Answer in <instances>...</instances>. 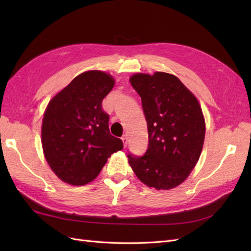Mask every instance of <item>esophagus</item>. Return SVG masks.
Here are the masks:
<instances>
[{
  "mask_svg": "<svg viewBox=\"0 0 251 251\" xmlns=\"http://www.w3.org/2000/svg\"><path fill=\"white\" fill-rule=\"evenodd\" d=\"M121 140H123V142H124V146H125V148L127 146V142H128V139H127V136L126 135H125L123 138H121Z\"/></svg>",
  "mask_w": 251,
  "mask_h": 251,
  "instance_id": "34e87169",
  "label": "esophagus"
}]
</instances>
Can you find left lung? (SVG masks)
Segmentation results:
<instances>
[{
  "mask_svg": "<svg viewBox=\"0 0 251 251\" xmlns=\"http://www.w3.org/2000/svg\"><path fill=\"white\" fill-rule=\"evenodd\" d=\"M130 81L141 97L149 146L143 156L128 154V163L148 186L176 187L188 177L201 155L205 121L200 104L180 79L169 73H137Z\"/></svg>",
  "mask_w": 251,
  "mask_h": 251,
  "instance_id": "left-lung-1",
  "label": "left lung"
}]
</instances>
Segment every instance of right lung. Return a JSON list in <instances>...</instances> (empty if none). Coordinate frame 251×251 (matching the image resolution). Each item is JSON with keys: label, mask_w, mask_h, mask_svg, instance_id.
<instances>
[{"label": "right lung", "mask_w": 251, "mask_h": 251, "mask_svg": "<svg viewBox=\"0 0 251 251\" xmlns=\"http://www.w3.org/2000/svg\"><path fill=\"white\" fill-rule=\"evenodd\" d=\"M114 83L105 72H83L53 97L45 111L44 155L51 170L66 183H89L108 158L124 148L121 139L110 134V117L101 105Z\"/></svg>", "instance_id": "right-lung-1"}]
</instances>
